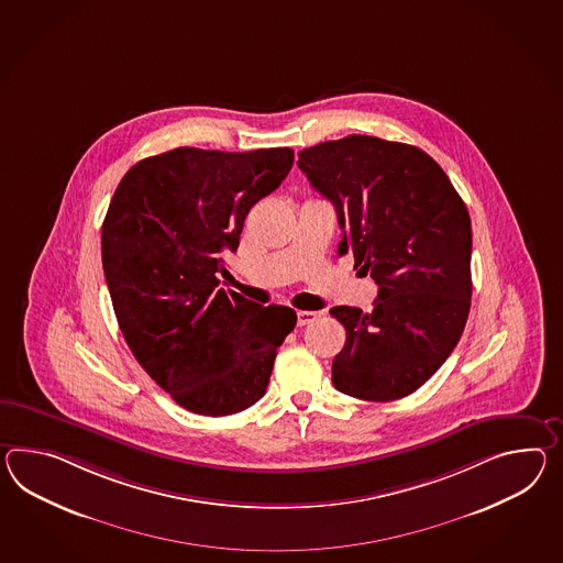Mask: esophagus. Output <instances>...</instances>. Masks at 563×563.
Masks as SVG:
<instances>
[{"label":"esophagus","mask_w":563,"mask_h":563,"mask_svg":"<svg viewBox=\"0 0 563 563\" xmlns=\"http://www.w3.org/2000/svg\"><path fill=\"white\" fill-rule=\"evenodd\" d=\"M321 313H317V311H299L297 313V325L302 328V325H307V323H313L316 319H319Z\"/></svg>","instance_id":"1"}]
</instances>
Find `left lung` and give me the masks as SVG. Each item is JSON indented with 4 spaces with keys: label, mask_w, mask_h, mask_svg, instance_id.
Listing matches in <instances>:
<instances>
[{
    "label": "left lung",
    "mask_w": 563,
    "mask_h": 563,
    "mask_svg": "<svg viewBox=\"0 0 563 563\" xmlns=\"http://www.w3.org/2000/svg\"><path fill=\"white\" fill-rule=\"evenodd\" d=\"M299 168L328 197L342 228L338 252L354 254L378 297L371 313L333 307L345 328L333 386L362 400L415 393L452 354L472 297V223L443 168L421 148L374 136L321 142Z\"/></svg>",
    "instance_id": "left-lung-1"
}]
</instances>
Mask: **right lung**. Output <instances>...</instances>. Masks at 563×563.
Here are the masks:
<instances>
[{
    "label": "right lung",
    "instance_id": "1",
    "mask_svg": "<svg viewBox=\"0 0 563 563\" xmlns=\"http://www.w3.org/2000/svg\"><path fill=\"white\" fill-rule=\"evenodd\" d=\"M290 148H175L132 166L101 228L120 330L140 366L187 411L223 417L266 393L290 307L220 288L247 211L292 166Z\"/></svg>",
    "mask_w": 563,
    "mask_h": 563
}]
</instances>
